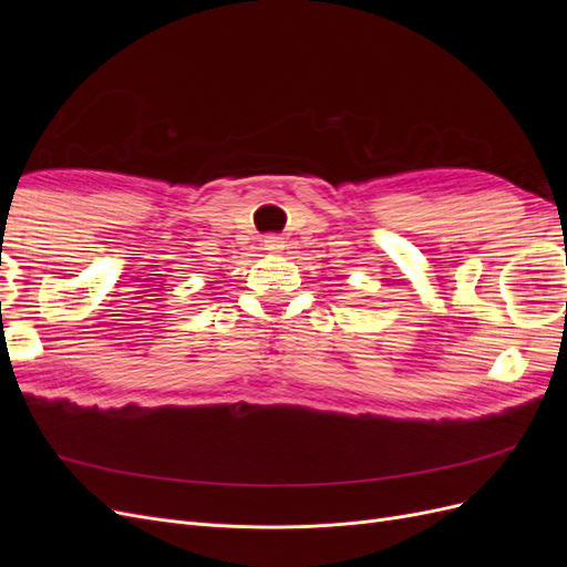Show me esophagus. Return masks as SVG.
I'll return each mask as SVG.
<instances>
[{
	"label": "esophagus",
	"instance_id": "1",
	"mask_svg": "<svg viewBox=\"0 0 567 567\" xmlns=\"http://www.w3.org/2000/svg\"><path fill=\"white\" fill-rule=\"evenodd\" d=\"M286 248V244H284V238L281 236H277V234H271V236H267L265 238V250H269V252H281Z\"/></svg>",
	"mask_w": 567,
	"mask_h": 567
}]
</instances>
